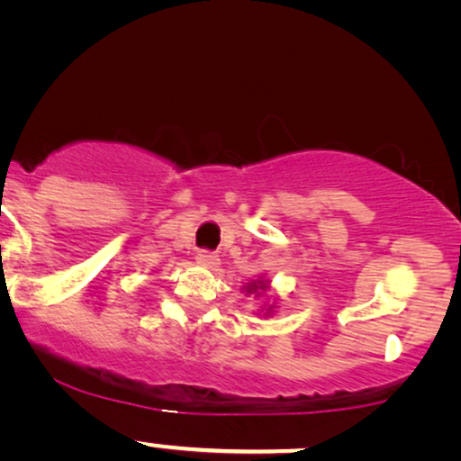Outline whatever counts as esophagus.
<instances>
[{
	"mask_svg": "<svg viewBox=\"0 0 461 461\" xmlns=\"http://www.w3.org/2000/svg\"><path fill=\"white\" fill-rule=\"evenodd\" d=\"M194 260H197L199 267H203L207 270H216L220 264V258L216 254H212V251H199Z\"/></svg>",
	"mask_w": 461,
	"mask_h": 461,
	"instance_id": "obj_1",
	"label": "esophagus"
}]
</instances>
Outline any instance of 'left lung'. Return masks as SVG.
Masks as SVG:
<instances>
[{"label":"left lung","instance_id":"obj_1","mask_svg":"<svg viewBox=\"0 0 461 461\" xmlns=\"http://www.w3.org/2000/svg\"><path fill=\"white\" fill-rule=\"evenodd\" d=\"M243 292H245V295H254V298L262 300V306L258 308V314H260V317L267 319V317H270V314L276 311V302L275 300L273 302H267L268 300V292H270V281L264 279V276H258V279L245 283Z\"/></svg>","mask_w":461,"mask_h":461}]
</instances>
